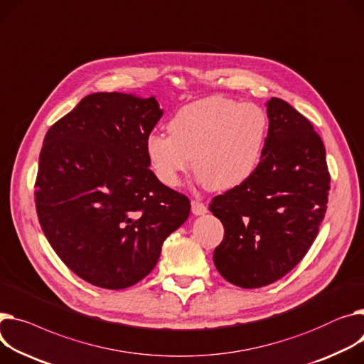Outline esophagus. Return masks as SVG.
I'll list each match as a JSON object with an SVG mask.
<instances>
[{"label":"esophagus","mask_w":364,"mask_h":364,"mask_svg":"<svg viewBox=\"0 0 364 364\" xmlns=\"http://www.w3.org/2000/svg\"><path fill=\"white\" fill-rule=\"evenodd\" d=\"M191 212L195 215H205L208 212V208L205 203L199 202V200H193L191 202Z\"/></svg>","instance_id":"1"}]
</instances>
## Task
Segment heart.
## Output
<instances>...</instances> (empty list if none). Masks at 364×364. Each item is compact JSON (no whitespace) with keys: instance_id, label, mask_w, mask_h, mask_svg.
Listing matches in <instances>:
<instances>
[{"instance_id":"obj_1","label":"heart","mask_w":364,"mask_h":364,"mask_svg":"<svg viewBox=\"0 0 364 364\" xmlns=\"http://www.w3.org/2000/svg\"><path fill=\"white\" fill-rule=\"evenodd\" d=\"M166 134L154 133L146 152L158 178L177 187L191 169L210 190H231L245 184L257 169L268 117L255 104L225 96H209L184 105L169 119Z\"/></svg>"}]
</instances>
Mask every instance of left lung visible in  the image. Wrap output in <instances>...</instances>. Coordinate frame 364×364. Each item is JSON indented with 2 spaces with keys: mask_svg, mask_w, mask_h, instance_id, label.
<instances>
[{
  "mask_svg": "<svg viewBox=\"0 0 364 364\" xmlns=\"http://www.w3.org/2000/svg\"><path fill=\"white\" fill-rule=\"evenodd\" d=\"M266 112L268 137L255 174L209 203L224 225L215 266L241 288L264 287L296 268L319 232L331 188L323 141L310 121L279 98Z\"/></svg>",
  "mask_w": 364,
  "mask_h": 364,
  "instance_id": "1",
  "label": "left lung"
}]
</instances>
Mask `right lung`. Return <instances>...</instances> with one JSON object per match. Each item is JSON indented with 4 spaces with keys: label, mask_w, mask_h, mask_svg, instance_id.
I'll list each match as a JSON object with an SVG mask.
<instances>
[{
    "label": "right lung",
    "mask_w": 364,
    "mask_h": 364,
    "mask_svg": "<svg viewBox=\"0 0 364 364\" xmlns=\"http://www.w3.org/2000/svg\"><path fill=\"white\" fill-rule=\"evenodd\" d=\"M161 117L154 96L98 92L45 134L35 181L39 224L67 268L92 285L137 284L188 218V198L149 169L146 140Z\"/></svg>",
    "instance_id": "right-lung-1"
}]
</instances>
